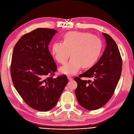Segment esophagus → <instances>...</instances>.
<instances>
[{
    "instance_id": "1",
    "label": "esophagus",
    "mask_w": 134,
    "mask_h": 134,
    "mask_svg": "<svg viewBox=\"0 0 134 134\" xmlns=\"http://www.w3.org/2000/svg\"><path fill=\"white\" fill-rule=\"evenodd\" d=\"M67 77H68V80H72V77H71V76H68Z\"/></svg>"
}]
</instances>
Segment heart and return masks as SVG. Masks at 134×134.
<instances>
[{"label": "heart", "mask_w": 134, "mask_h": 134, "mask_svg": "<svg viewBox=\"0 0 134 134\" xmlns=\"http://www.w3.org/2000/svg\"><path fill=\"white\" fill-rule=\"evenodd\" d=\"M103 49L102 40L86 32L71 31L64 34L63 43L55 42L52 46V54L59 63L64 64L60 68L62 73L72 75L81 67H91L100 57Z\"/></svg>", "instance_id": "b5f03b06"}]
</instances>
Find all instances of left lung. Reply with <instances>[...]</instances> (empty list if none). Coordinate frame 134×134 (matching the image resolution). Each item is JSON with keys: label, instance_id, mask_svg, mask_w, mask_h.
<instances>
[{"label": "left lung", "instance_id": "left-lung-1", "mask_svg": "<svg viewBox=\"0 0 134 134\" xmlns=\"http://www.w3.org/2000/svg\"><path fill=\"white\" fill-rule=\"evenodd\" d=\"M106 47L94 66L75 77V91L79 104L88 110L100 108L109 101L119 82L122 70V59L117 44L111 37L103 33ZM89 77L92 81H83L81 77Z\"/></svg>", "mask_w": 134, "mask_h": 134}]
</instances>
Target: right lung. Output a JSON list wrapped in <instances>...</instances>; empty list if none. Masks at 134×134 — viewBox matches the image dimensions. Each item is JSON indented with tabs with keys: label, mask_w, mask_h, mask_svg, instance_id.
<instances>
[{
	"label": "right lung",
	"mask_w": 134,
	"mask_h": 134,
	"mask_svg": "<svg viewBox=\"0 0 134 134\" xmlns=\"http://www.w3.org/2000/svg\"><path fill=\"white\" fill-rule=\"evenodd\" d=\"M57 31L39 28L24 34L12 52L11 75L15 89L26 103L40 111L57 104L68 82L65 75L54 77L57 66L48 44Z\"/></svg>",
	"instance_id": "right-lung-1"
}]
</instances>
